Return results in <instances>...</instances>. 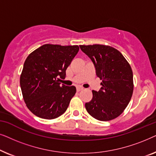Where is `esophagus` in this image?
I'll list each match as a JSON object with an SVG mask.
<instances>
[{
	"instance_id": "esophagus-1",
	"label": "esophagus",
	"mask_w": 156,
	"mask_h": 156,
	"mask_svg": "<svg viewBox=\"0 0 156 156\" xmlns=\"http://www.w3.org/2000/svg\"><path fill=\"white\" fill-rule=\"evenodd\" d=\"M83 89H84V88H83V87H76V91H82V90H83Z\"/></svg>"
}]
</instances>
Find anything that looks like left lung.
Here are the masks:
<instances>
[{
	"mask_svg": "<svg viewBox=\"0 0 156 156\" xmlns=\"http://www.w3.org/2000/svg\"><path fill=\"white\" fill-rule=\"evenodd\" d=\"M80 47L91 59L97 76L102 80L101 89L92 91V99L85 104V108L97 120H112L122 114L133 94L131 66L123 55L112 47L102 44Z\"/></svg>",
	"mask_w": 156,
	"mask_h": 156,
	"instance_id": "left-lung-1",
	"label": "left lung"
}]
</instances>
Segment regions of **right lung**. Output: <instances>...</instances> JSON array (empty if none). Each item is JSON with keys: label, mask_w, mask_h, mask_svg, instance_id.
<instances>
[{"label": "right lung", "mask_w": 156, "mask_h": 156, "mask_svg": "<svg viewBox=\"0 0 156 156\" xmlns=\"http://www.w3.org/2000/svg\"><path fill=\"white\" fill-rule=\"evenodd\" d=\"M80 50L77 45L46 44L30 53L20 75L23 99L30 112L40 118L53 119L66 112L76 87L61 85L66 69Z\"/></svg>", "instance_id": "obj_1"}]
</instances>
